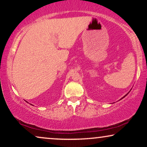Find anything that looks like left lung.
Segmentation results:
<instances>
[{
	"label": "left lung",
	"instance_id": "left-lung-1",
	"mask_svg": "<svg viewBox=\"0 0 147 147\" xmlns=\"http://www.w3.org/2000/svg\"><path fill=\"white\" fill-rule=\"evenodd\" d=\"M127 94H126V95H125V96H124V97H123V98H124V97H125V96H126V95H127Z\"/></svg>",
	"mask_w": 147,
	"mask_h": 147
}]
</instances>
